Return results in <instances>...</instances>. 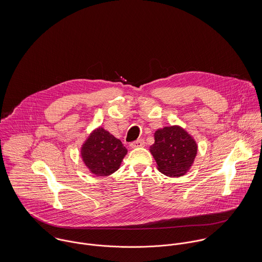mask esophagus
I'll return each instance as SVG.
<instances>
[{
    "mask_svg": "<svg viewBox=\"0 0 262 262\" xmlns=\"http://www.w3.org/2000/svg\"><path fill=\"white\" fill-rule=\"evenodd\" d=\"M144 145H145V142H144V140H143V139H139V140H137V141H134V142H132V143L130 144V146H131L132 148L143 147Z\"/></svg>",
    "mask_w": 262,
    "mask_h": 262,
    "instance_id": "obj_1",
    "label": "esophagus"
}]
</instances>
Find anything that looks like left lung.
I'll return each instance as SVG.
<instances>
[{"mask_svg":"<svg viewBox=\"0 0 262 262\" xmlns=\"http://www.w3.org/2000/svg\"><path fill=\"white\" fill-rule=\"evenodd\" d=\"M149 150L161 173L178 178L184 176L192 165L198 145L184 128L174 125L156 130Z\"/></svg>","mask_w":262,"mask_h":262,"instance_id":"left-lung-1","label":"left lung"}]
</instances>
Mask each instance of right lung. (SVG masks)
Returning <instances> with one entry per match:
<instances>
[{
  "mask_svg": "<svg viewBox=\"0 0 262 262\" xmlns=\"http://www.w3.org/2000/svg\"><path fill=\"white\" fill-rule=\"evenodd\" d=\"M80 154L82 161L92 173L107 177L119 169L127 154L122 142L102 127L94 130L82 144Z\"/></svg>",
  "mask_w": 262,
  "mask_h": 262,
  "instance_id": "add662e5",
  "label": "right lung"
}]
</instances>
